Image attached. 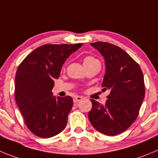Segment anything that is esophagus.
Returning <instances> with one entry per match:
<instances>
[{
  "instance_id": "esophagus-1",
  "label": "esophagus",
  "mask_w": 158,
  "mask_h": 158,
  "mask_svg": "<svg viewBox=\"0 0 158 158\" xmlns=\"http://www.w3.org/2000/svg\"><path fill=\"white\" fill-rule=\"evenodd\" d=\"M82 100V97H80V96H76L74 98L75 102H79V101H81Z\"/></svg>"
}]
</instances>
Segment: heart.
<instances>
[{
	"mask_svg": "<svg viewBox=\"0 0 158 158\" xmlns=\"http://www.w3.org/2000/svg\"><path fill=\"white\" fill-rule=\"evenodd\" d=\"M95 61H97V60L95 57H93V56H86L83 58V64L85 66L88 65V64H91V63L95 62Z\"/></svg>",
	"mask_w": 158,
	"mask_h": 158,
	"instance_id": "obj_1",
	"label": "heart"
}]
</instances>
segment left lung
Instances as JSON below:
<instances>
[{"label": "left lung", "mask_w": 158, "mask_h": 158, "mask_svg": "<svg viewBox=\"0 0 158 158\" xmlns=\"http://www.w3.org/2000/svg\"><path fill=\"white\" fill-rule=\"evenodd\" d=\"M105 59L102 86L110 89L105 105L91 99L88 118L95 129L107 135L126 131L139 114L145 96V84L139 64L118 46L106 42L91 43Z\"/></svg>", "instance_id": "left-lung-1"}]
</instances>
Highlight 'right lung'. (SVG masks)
Listing matches in <instances>:
<instances>
[{
    "label": "right lung",
    "instance_id": "obj_1",
    "mask_svg": "<svg viewBox=\"0 0 158 158\" xmlns=\"http://www.w3.org/2000/svg\"><path fill=\"white\" fill-rule=\"evenodd\" d=\"M82 45H42L26 56L18 67L15 101L27 128L37 136H54L67 125L72 98H56L51 90L67 57Z\"/></svg>",
    "mask_w": 158,
    "mask_h": 158
}]
</instances>
